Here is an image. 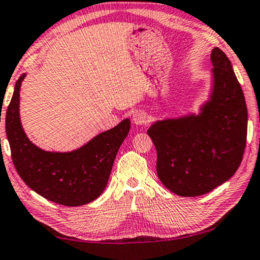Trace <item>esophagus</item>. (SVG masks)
Returning <instances> with one entry per match:
<instances>
[{"mask_svg":"<svg viewBox=\"0 0 260 260\" xmlns=\"http://www.w3.org/2000/svg\"><path fill=\"white\" fill-rule=\"evenodd\" d=\"M133 122L135 123L136 125H144L147 123V115L144 113V111L139 110L136 111L133 116Z\"/></svg>","mask_w":260,"mask_h":260,"instance_id":"1","label":"esophagus"}]
</instances>
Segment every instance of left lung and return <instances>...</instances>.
Segmentation results:
<instances>
[{"label":"left lung","instance_id":"1","mask_svg":"<svg viewBox=\"0 0 260 260\" xmlns=\"http://www.w3.org/2000/svg\"><path fill=\"white\" fill-rule=\"evenodd\" d=\"M211 89L200 113L155 121L147 135L157 150V174L180 197H199L233 177L247 134L244 94L224 52L211 51Z\"/></svg>","mask_w":260,"mask_h":260}]
</instances>
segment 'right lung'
I'll return each mask as SVG.
<instances>
[{"mask_svg":"<svg viewBox=\"0 0 260 260\" xmlns=\"http://www.w3.org/2000/svg\"><path fill=\"white\" fill-rule=\"evenodd\" d=\"M25 73L15 86L6 115L11 158L22 180L41 197L67 207L87 205L105 190L117 151L129 134L125 118L71 152L42 150L24 133L19 118V91Z\"/></svg>","mask_w":260,"mask_h":260,"instance_id":"right-lung-1","label":"right lung"}]
</instances>
